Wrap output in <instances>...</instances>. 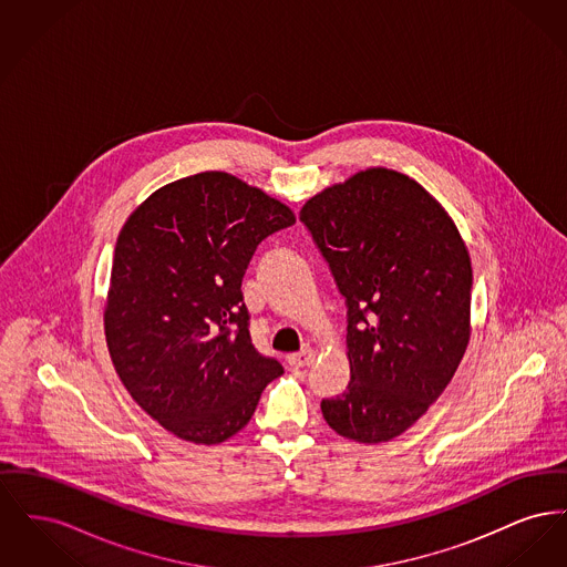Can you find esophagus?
I'll return each mask as SVG.
<instances>
[{"label":"esophagus","mask_w":567,"mask_h":567,"mask_svg":"<svg viewBox=\"0 0 567 567\" xmlns=\"http://www.w3.org/2000/svg\"><path fill=\"white\" fill-rule=\"evenodd\" d=\"M315 357H317V352L312 351V349H303V351L289 354L287 361H289V365H293V368H303V365H310V363L315 361Z\"/></svg>","instance_id":"1"}]
</instances>
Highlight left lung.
Listing matches in <instances>:
<instances>
[{
    "mask_svg": "<svg viewBox=\"0 0 567 567\" xmlns=\"http://www.w3.org/2000/svg\"><path fill=\"white\" fill-rule=\"evenodd\" d=\"M299 220L347 303L351 382L321 402L324 421L386 442L427 412L467 349V248L427 190L382 167L315 195Z\"/></svg>",
    "mask_w": 567,
    "mask_h": 567,
    "instance_id": "left-lung-1",
    "label": "left lung"
}]
</instances>
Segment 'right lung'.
I'll return each mask as SVG.
<instances>
[{
	"label": "right lung",
	"instance_id": "add662e5",
	"mask_svg": "<svg viewBox=\"0 0 567 567\" xmlns=\"http://www.w3.org/2000/svg\"><path fill=\"white\" fill-rule=\"evenodd\" d=\"M293 213L225 172L155 190L123 225L106 342L137 405L167 432L218 444L240 432L285 370L250 340L246 268Z\"/></svg>",
	"mask_w": 567,
	"mask_h": 567
}]
</instances>
